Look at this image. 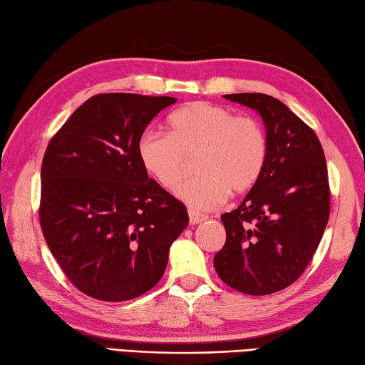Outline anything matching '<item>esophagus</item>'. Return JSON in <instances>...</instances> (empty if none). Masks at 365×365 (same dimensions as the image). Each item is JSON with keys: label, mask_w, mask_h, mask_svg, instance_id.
Here are the masks:
<instances>
[{"label": "esophagus", "mask_w": 365, "mask_h": 365, "mask_svg": "<svg viewBox=\"0 0 365 365\" xmlns=\"http://www.w3.org/2000/svg\"><path fill=\"white\" fill-rule=\"evenodd\" d=\"M205 220H207V216L195 213V212H192V210H190V212H189V222H190V225H192V226L200 225V222L205 221Z\"/></svg>", "instance_id": "34e87169"}]
</instances>
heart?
<instances>
[{
	"label": "heart",
	"instance_id": "1",
	"mask_svg": "<svg viewBox=\"0 0 365 365\" xmlns=\"http://www.w3.org/2000/svg\"><path fill=\"white\" fill-rule=\"evenodd\" d=\"M168 134L145 131L138 140L144 170L166 190H175L186 176L187 158L197 155L200 175L178 195L195 210H212L227 192L245 194L263 175L267 139L258 121L235 117L226 107L190 102L173 112Z\"/></svg>",
	"mask_w": 365,
	"mask_h": 365
}]
</instances>
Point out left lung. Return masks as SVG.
I'll use <instances>...</instances> for the list:
<instances>
[{
	"instance_id": "obj_1",
	"label": "left lung",
	"mask_w": 365,
	"mask_h": 365,
	"mask_svg": "<svg viewBox=\"0 0 365 365\" xmlns=\"http://www.w3.org/2000/svg\"><path fill=\"white\" fill-rule=\"evenodd\" d=\"M222 98L259 115L267 158L240 205L221 215L226 244L215 269L234 290L269 295L295 282L317 250L330 215L327 163L316 133L284 102L261 93Z\"/></svg>"
}]
</instances>
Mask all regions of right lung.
Returning a JSON list of instances; mask_svg holds the SVG:
<instances>
[{
    "mask_svg": "<svg viewBox=\"0 0 365 365\" xmlns=\"http://www.w3.org/2000/svg\"><path fill=\"white\" fill-rule=\"evenodd\" d=\"M168 96L98 94L72 113L44 153L40 222L76 289L126 302L162 279L186 207L149 178L138 140Z\"/></svg>",
    "mask_w": 365,
    "mask_h": 365,
    "instance_id": "obj_1",
    "label": "right lung"
}]
</instances>
